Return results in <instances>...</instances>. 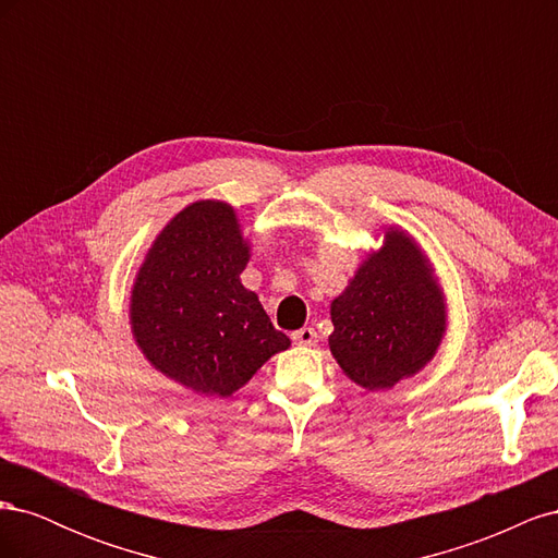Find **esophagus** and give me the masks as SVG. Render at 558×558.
I'll list each match as a JSON object with an SVG mask.
<instances>
[{
  "instance_id": "1",
  "label": "esophagus",
  "mask_w": 558,
  "mask_h": 558,
  "mask_svg": "<svg viewBox=\"0 0 558 558\" xmlns=\"http://www.w3.org/2000/svg\"><path fill=\"white\" fill-rule=\"evenodd\" d=\"M293 342L295 344H302V347H312V344H316V330L314 328H300V330H295L293 335Z\"/></svg>"
}]
</instances>
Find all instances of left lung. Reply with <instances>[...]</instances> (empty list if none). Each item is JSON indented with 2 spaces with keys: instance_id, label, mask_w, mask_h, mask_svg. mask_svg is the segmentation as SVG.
<instances>
[{
  "instance_id": "1",
  "label": "left lung",
  "mask_w": 558,
  "mask_h": 558,
  "mask_svg": "<svg viewBox=\"0 0 558 558\" xmlns=\"http://www.w3.org/2000/svg\"><path fill=\"white\" fill-rule=\"evenodd\" d=\"M328 344L344 375L367 391L416 375L445 335V300L424 251L388 228L384 246L363 260L330 305Z\"/></svg>"
}]
</instances>
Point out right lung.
<instances>
[{
	"mask_svg": "<svg viewBox=\"0 0 558 558\" xmlns=\"http://www.w3.org/2000/svg\"><path fill=\"white\" fill-rule=\"evenodd\" d=\"M246 263L248 244L226 202H193L158 234L134 281L130 324L165 377L226 398L291 347L242 286Z\"/></svg>",
	"mask_w": 558,
	"mask_h": 558,
	"instance_id": "obj_1",
	"label": "right lung"
}]
</instances>
